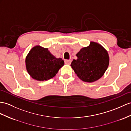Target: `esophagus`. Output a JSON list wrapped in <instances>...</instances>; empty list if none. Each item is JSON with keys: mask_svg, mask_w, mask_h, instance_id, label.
I'll list each match as a JSON object with an SVG mask.
<instances>
[{"mask_svg": "<svg viewBox=\"0 0 131 131\" xmlns=\"http://www.w3.org/2000/svg\"><path fill=\"white\" fill-rule=\"evenodd\" d=\"M64 62L66 64H70L71 63V60H68L66 59L64 60Z\"/></svg>", "mask_w": 131, "mask_h": 131, "instance_id": "esophagus-1", "label": "esophagus"}]
</instances>
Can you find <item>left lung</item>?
<instances>
[{
	"instance_id": "8db88e82",
	"label": "left lung",
	"mask_w": 131,
	"mask_h": 131,
	"mask_svg": "<svg viewBox=\"0 0 131 131\" xmlns=\"http://www.w3.org/2000/svg\"><path fill=\"white\" fill-rule=\"evenodd\" d=\"M71 66L82 81L92 83L104 74L109 65L107 51L97 43L91 41L90 46L82 48L76 54Z\"/></svg>"
}]
</instances>
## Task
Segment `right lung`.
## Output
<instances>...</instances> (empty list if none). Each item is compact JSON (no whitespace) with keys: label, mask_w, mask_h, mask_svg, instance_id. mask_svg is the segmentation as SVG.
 I'll list each match as a JSON object with an SVG mask.
<instances>
[{"label":"right lung","mask_w":131,"mask_h":131,"mask_svg":"<svg viewBox=\"0 0 131 131\" xmlns=\"http://www.w3.org/2000/svg\"><path fill=\"white\" fill-rule=\"evenodd\" d=\"M64 64L62 58H57L48 48L39 46L34 47L25 59L28 73L31 78L39 81L52 78Z\"/></svg>","instance_id":"1"}]
</instances>
